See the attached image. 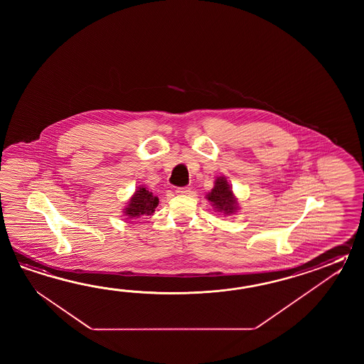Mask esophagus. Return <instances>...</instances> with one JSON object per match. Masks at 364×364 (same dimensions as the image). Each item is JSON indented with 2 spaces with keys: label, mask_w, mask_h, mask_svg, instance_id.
<instances>
[{
  "label": "esophagus",
  "mask_w": 364,
  "mask_h": 364,
  "mask_svg": "<svg viewBox=\"0 0 364 364\" xmlns=\"http://www.w3.org/2000/svg\"><path fill=\"white\" fill-rule=\"evenodd\" d=\"M176 193H179V195H187V193H191V190H190V187H178L176 190Z\"/></svg>",
  "instance_id": "1"
}]
</instances>
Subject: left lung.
<instances>
[{"instance_id": "obj_1", "label": "left lung", "mask_w": 364, "mask_h": 364, "mask_svg": "<svg viewBox=\"0 0 364 364\" xmlns=\"http://www.w3.org/2000/svg\"><path fill=\"white\" fill-rule=\"evenodd\" d=\"M207 198L212 203V205L224 215H230L238 209L237 199L232 195V188L224 177H218L215 181V187L212 188Z\"/></svg>"}]
</instances>
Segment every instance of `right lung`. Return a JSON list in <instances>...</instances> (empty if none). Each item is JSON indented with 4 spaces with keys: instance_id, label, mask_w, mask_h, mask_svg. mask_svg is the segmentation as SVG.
Instances as JSON below:
<instances>
[{
    "instance_id": "1",
    "label": "right lung",
    "mask_w": 364,
    "mask_h": 364,
    "mask_svg": "<svg viewBox=\"0 0 364 364\" xmlns=\"http://www.w3.org/2000/svg\"><path fill=\"white\" fill-rule=\"evenodd\" d=\"M159 204V198L149 193L146 187H138V190L132 195L127 207L124 209V216L129 218H140L141 216L154 215L155 208Z\"/></svg>"
}]
</instances>
